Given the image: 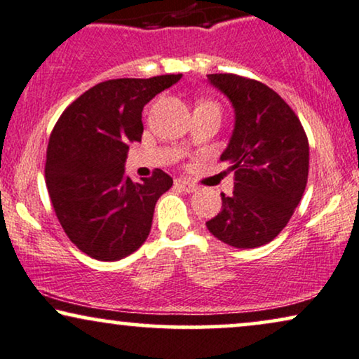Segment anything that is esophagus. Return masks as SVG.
I'll return each mask as SVG.
<instances>
[{
  "instance_id": "esophagus-1",
  "label": "esophagus",
  "mask_w": 359,
  "mask_h": 359,
  "mask_svg": "<svg viewBox=\"0 0 359 359\" xmlns=\"http://www.w3.org/2000/svg\"><path fill=\"white\" fill-rule=\"evenodd\" d=\"M175 187L182 189L184 192H189V194H192V192H195V190H197V185L189 182V180H185V179H177L175 180Z\"/></svg>"
}]
</instances>
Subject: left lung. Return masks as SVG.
I'll return each instance as SVG.
<instances>
[{
  "label": "left lung",
  "instance_id": "left-lung-1",
  "mask_svg": "<svg viewBox=\"0 0 359 359\" xmlns=\"http://www.w3.org/2000/svg\"><path fill=\"white\" fill-rule=\"evenodd\" d=\"M232 104L235 124L220 161L233 172V194L207 222L213 237L235 248H257L278 235L302 201L310 147L292 107L269 86L237 74H208Z\"/></svg>",
  "mask_w": 359,
  "mask_h": 359
}]
</instances>
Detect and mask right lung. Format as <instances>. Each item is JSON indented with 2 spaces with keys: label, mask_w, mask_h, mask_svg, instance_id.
<instances>
[{
  "label": "right lung",
  "mask_w": 359,
  "mask_h": 359,
  "mask_svg": "<svg viewBox=\"0 0 359 359\" xmlns=\"http://www.w3.org/2000/svg\"><path fill=\"white\" fill-rule=\"evenodd\" d=\"M182 74L111 79L62 112L48 144L46 185L72 243L101 262L121 260L146 242L154 208L174 184L161 169L134 182L126 175L129 142H140L142 109Z\"/></svg>",
  "instance_id": "add662e5"
}]
</instances>
